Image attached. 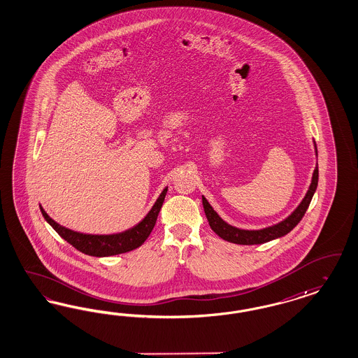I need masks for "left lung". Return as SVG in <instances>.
I'll return each mask as SVG.
<instances>
[{"label":"left lung","instance_id":"left-lung-1","mask_svg":"<svg viewBox=\"0 0 358 358\" xmlns=\"http://www.w3.org/2000/svg\"><path fill=\"white\" fill-rule=\"evenodd\" d=\"M313 144H315V153L317 157V147H316V143H313ZM317 182H319V165L316 162L315 171L312 174V180H310V185H309L306 196L299 203V206L283 221L268 226V227H264V229H259V230L238 229L235 226L224 222L222 218L218 215V213L211 208L209 201L203 196H202V205H203L205 214L209 221L211 230L218 236H221L227 242L236 243V245H262V243L270 242L276 238H282L284 235L288 234L296 224L301 221V218L304 217L306 211L308 209L309 203L312 201V197L317 189Z\"/></svg>","mask_w":358,"mask_h":358}]
</instances>
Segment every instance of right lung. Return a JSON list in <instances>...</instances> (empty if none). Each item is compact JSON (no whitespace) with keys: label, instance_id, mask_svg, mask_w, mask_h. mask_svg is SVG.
Wrapping results in <instances>:
<instances>
[{"label":"right lung","instance_id":"1","mask_svg":"<svg viewBox=\"0 0 358 358\" xmlns=\"http://www.w3.org/2000/svg\"><path fill=\"white\" fill-rule=\"evenodd\" d=\"M166 192H168V186L164 187L160 196L157 197L156 202L149 210L148 214L140 222L135 224L134 227L122 231V233H116V234L98 235L78 233V231L70 230L64 226H61L59 223L55 222L54 220L50 218L49 214L41 205H39V208H41V213L45 217V220L58 234L62 236L66 242H69L71 246L75 247L76 250H79L80 252H83L86 255L104 258V257H112V255H119V254L132 251L137 247L141 246L147 241V238L152 233V230L156 224L157 215H159L161 206L164 203Z\"/></svg>","mask_w":358,"mask_h":358}]
</instances>
